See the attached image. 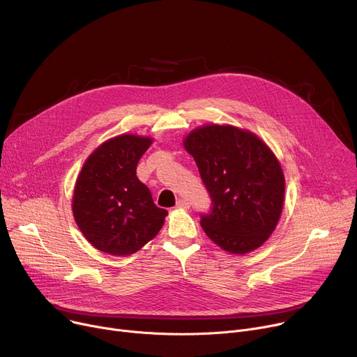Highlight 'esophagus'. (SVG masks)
Returning <instances> with one entry per match:
<instances>
[{
    "label": "esophagus",
    "instance_id": "esophagus-1",
    "mask_svg": "<svg viewBox=\"0 0 357 357\" xmlns=\"http://www.w3.org/2000/svg\"><path fill=\"white\" fill-rule=\"evenodd\" d=\"M176 208L178 209H189V202L186 199H179L176 202Z\"/></svg>",
    "mask_w": 357,
    "mask_h": 357
}]
</instances>
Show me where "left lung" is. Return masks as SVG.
I'll return each mask as SVG.
<instances>
[{
	"label": "left lung",
	"instance_id": "obj_1",
	"mask_svg": "<svg viewBox=\"0 0 357 357\" xmlns=\"http://www.w3.org/2000/svg\"><path fill=\"white\" fill-rule=\"evenodd\" d=\"M183 145L212 199L211 212L200 215L202 229L225 251L259 248L284 205L285 179L273 151L256 134L218 124L193 130Z\"/></svg>",
	"mask_w": 357,
	"mask_h": 357
}]
</instances>
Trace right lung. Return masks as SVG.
<instances>
[{
  "label": "right lung",
  "mask_w": 357,
  "mask_h": 357,
  "mask_svg": "<svg viewBox=\"0 0 357 357\" xmlns=\"http://www.w3.org/2000/svg\"><path fill=\"white\" fill-rule=\"evenodd\" d=\"M152 138L123 134L101 144L86 160L73 192L75 220L97 250L130 256L154 238L168 212L158 208L137 178Z\"/></svg>",
  "instance_id": "1"
}]
</instances>
